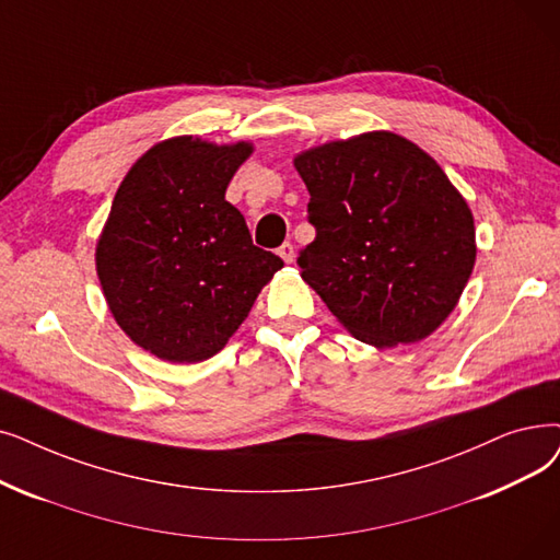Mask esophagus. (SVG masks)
Returning <instances> with one entry per match:
<instances>
[{"label": "esophagus", "instance_id": "34e87169", "mask_svg": "<svg viewBox=\"0 0 560 560\" xmlns=\"http://www.w3.org/2000/svg\"><path fill=\"white\" fill-rule=\"evenodd\" d=\"M279 256L283 258V262H293L295 260V247L290 242H283V245L277 249Z\"/></svg>", "mask_w": 560, "mask_h": 560}]
</instances>
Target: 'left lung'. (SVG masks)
I'll return each mask as SVG.
<instances>
[{"label": "left lung", "mask_w": 560, "mask_h": 560, "mask_svg": "<svg viewBox=\"0 0 560 560\" xmlns=\"http://www.w3.org/2000/svg\"><path fill=\"white\" fill-rule=\"evenodd\" d=\"M315 240L302 279L361 343H417L455 308L476 262L474 214L425 151L377 130L295 158Z\"/></svg>", "instance_id": "obj_1"}]
</instances>
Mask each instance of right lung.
I'll return each instance as SVG.
<instances>
[{"label":"right lung","instance_id":"right-lung-1","mask_svg":"<svg viewBox=\"0 0 560 560\" xmlns=\"http://www.w3.org/2000/svg\"><path fill=\"white\" fill-rule=\"evenodd\" d=\"M252 151L249 141L174 137L118 185L95 270L118 327L158 359L197 363L220 352L283 267L224 199Z\"/></svg>","mask_w":560,"mask_h":560}]
</instances>
